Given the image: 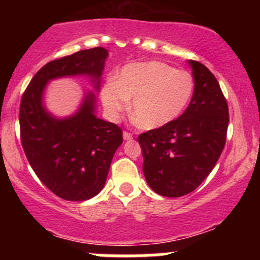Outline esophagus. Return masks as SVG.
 Instances as JSON below:
<instances>
[{
	"label": "esophagus",
	"instance_id": "34e87169",
	"mask_svg": "<svg viewBox=\"0 0 260 260\" xmlns=\"http://www.w3.org/2000/svg\"><path fill=\"white\" fill-rule=\"evenodd\" d=\"M123 139H124V140H131V139H133L132 133L126 132V131H124V132H123Z\"/></svg>",
	"mask_w": 260,
	"mask_h": 260
}]
</instances>
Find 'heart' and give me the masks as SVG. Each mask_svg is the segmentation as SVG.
<instances>
[{"mask_svg":"<svg viewBox=\"0 0 260 260\" xmlns=\"http://www.w3.org/2000/svg\"><path fill=\"white\" fill-rule=\"evenodd\" d=\"M194 91V79L187 71L159 61L124 66L117 78L101 89V101L110 117L117 118L129 107L145 129H159L177 120Z\"/></svg>","mask_w":260,"mask_h":260,"instance_id":"b5f03b06","label":"heart"}]
</instances>
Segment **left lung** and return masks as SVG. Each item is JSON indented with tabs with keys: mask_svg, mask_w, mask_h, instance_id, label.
<instances>
[{
	"mask_svg": "<svg viewBox=\"0 0 260 260\" xmlns=\"http://www.w3.org/2000/svg\"><path fill=\"white\" fill-rule=\"evenodd\" d=\"M194 79L192 100L177 120L139 134L143 172L157 194L177 198L193 192L221 155L229 126V106L215 76L189 59Z\"/></svg>",
	"mask_w": 260,
	"mask_h": 260,
	"instance_id": "obj_1",
	"label": "left lung"
}]
</instances>
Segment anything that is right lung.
<instances>
[{
	"instance_id": "add662e5",
	"label": "right lung",
	"mask_w": 260,
	"mask_h": 260,
	"mask_svg": "<svg viewBox=\"0 0 260 260\" xmlns=\"http://www.w3.org/2000/svg\"><path fill=\"white\" fill-rule=\"evenodd\" d=\"M107 55L104 47H94L53 59L32 77L20 101V140L26 159L39 180L66 201H86L103 189L123 142L122 129L95 116L92 92L73 116L53 117L43 105L44 89L51 79L88 76L99 90Z\"/></svg>"
}]
</instances>
